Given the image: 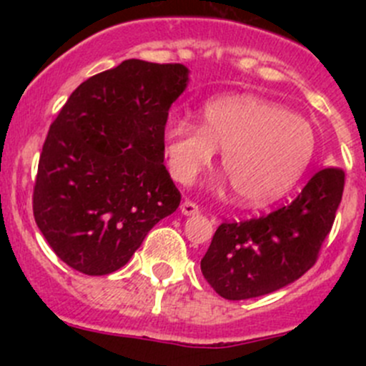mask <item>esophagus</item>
I'll return each mask as SVG.
<instances>
[{
    "instance_id": "esophagus-1",
    "label": "esophagus",
    "mask_w": 366,
    "mask_h": 366,
    "mask_svg": "<svg viewBox=\"0 0 366 366\" xmlns=\"http://www.w3.org/2000/svg\"><path fill=\"white\" fill-rule=\"evenodd\" d=\"M180 212H182L184 216H197V214L200 212V209H198V205L193 204L191 200H184L182 205H180Z\"/></svg>"
}]
</instances>
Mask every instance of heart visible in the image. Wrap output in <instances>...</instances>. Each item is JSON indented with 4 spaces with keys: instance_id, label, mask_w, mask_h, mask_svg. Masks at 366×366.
I'll list each match as a JSON object with an SVG mask.
<instances>
[{
    "instance_id": "1",
    "label": "heart",
    "mask_w": 366,
    "mask_h": 366,
    "mask_svg": "<svg viewBox=\"0 0 366 366\" xmlns=\"http://www.w3.org/2000/svg\"><path fill=\"white\" fill-rule=\"evenodd\" d=\"M315 131L299 114L254 95H227L202 108V127L172 118L162 129L166 164L180 184L193 182L221 154L241 204L262 207L282 198L315 154Z\"/></svg>"
}]
</instances>
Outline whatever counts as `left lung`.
I'll return each instance as SVG.
<instances>
[{
	"label": "left lung",
	"instance_id": "1",
	"mask_svg": "<svg viewBox=\"0 0 366 366\" xmlns=\"http://www.w3.org/2000/svg\"><path fill=\"white\" fill-rule=\"evenodd\" d=\"M345 173L324 168L287 207L223 223L202 258V272L228 301L260 297L301 278L317 260L342 202Z\"/></svg>",
	"mask_w": 366,
	"mask_h": 366
}]
</instances>
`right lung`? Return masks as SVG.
<instances>
[{"label": "right lung", "instance_id": "add662e5", "mask_svg": "<svg viewBox=\"0 0 366 366\" xmlns=\"http://www.w3.org/2000/svg\"><path fill=\"white\" fill-rule=\"evenodd\" d=\"M187 83L182 64L125 60L81 83L51 124L33 216L69 267L88 276L118 271L177 210L162 129Z\"/></svg>", "mask_w": 366, "mask_h": 366}]
</instances>
